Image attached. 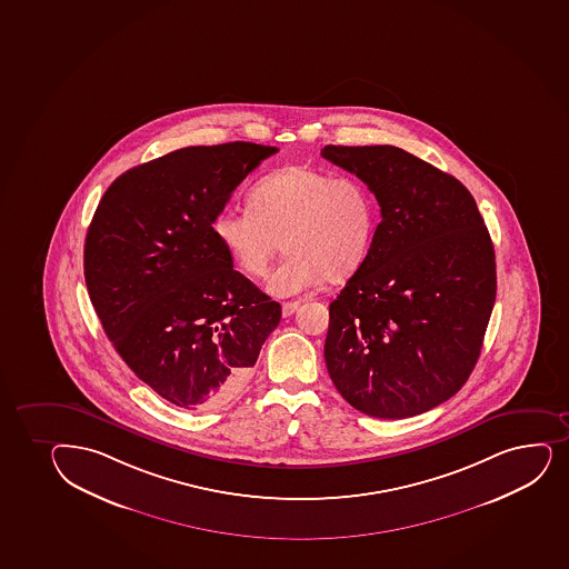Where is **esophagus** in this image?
Listing matches in <instances>:
<instances>
[{
	"label": "esophagus",
	"instance_id": "1",
	"mask_svg": "<svg viewBox=\"0 0 569 569\" xmlns=\"http://www.w3.org/2000/svg\"><path fill=\"white\" fill-rule=\"evenodd\" d=\"M297 308H299V302H283V305H281V313H283V318L293 316V313L297 312Z\"/></svg>",
	"mask_w": 569,
	"mask_h": 569
}]
</instances>
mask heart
I'll return each instance as SVG.
<instances>
[{
    "mask_svg": "<svg viewBox=\"0 0 569 569\" xmlns=\"http://www.w3.org/2000/svg\"><path fill=\"white\" fill-rule=\"evenodd\" d=\"M248 201L223 208L212 227L232 263L253 278L267 272L281 239L288 253L269 276L270 293H302L323 276L346 280L367 261L378 204L359 178L283 167L261 178Z\"/></svg>",
    "mask_w": 569,
    "mask_h": 569,
    "instance_id": "heart-1",
    "label": "heart"
}]
</instances>
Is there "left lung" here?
<instances>
[{"instance_id": "left-lung-1", "label": "left lung", "mask_w": 569, "mask_h": 569, "mask_svg": "<svg viewBox=\"0 0 569 569\" xmlns=\"http://www.w3.org/2000/svg\"><path fill=\"white\" fill-rule=\"evenodd\" d=\"M321 156L367 183L381 208L361 269L329 306L325 362L355 410L403 419L460 391L496 300L495 246L457 178L402 148Z\"/></svg>"}]
</instances>
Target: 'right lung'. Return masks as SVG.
I'll use <instances>...</instances> for the list:
<instances>
[{
  "mask_svg": "<svg viewBox=\"0 0 569 569\" xmlns=\"http://www.w3.org/2000/svg\"><path fill=\"white\" fill-rule=\"evenodd\" d=\"M276 147H188L104 191L86 234L84 278L104 335L137 378L182 410L231 397L281 319L232 269L214 234L234 188Z\"/></svg>",
  "mask_w": 569,
  "mask_h": 569,
  "instance_id": "right-lung-1",
  "label": "right lung"
}]
</instances>
